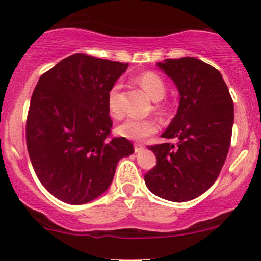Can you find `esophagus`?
<instances>
[{
  "label": "esophagus",
  "mask_w": 261,
  "mask_h": 261,
  "mask_svg": "<svg viewBox=\"0 0 261 261\" xmlns=\"http://www.w3.org/2000/svg\"><path fill=\"white\" fill-rule=\"evenodd\" d=\"M134 149H135V152H136V153H139V152H141L143 149V145H141V143H135Z\"/></svg>",
  "instance_id": "34e87169"
}]
</instances>
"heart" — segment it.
Returning a JSON list of instances; mask_svg holds the SVG:
<instances>
[{"instance_id": "b5f03b06", "label": "heart", "mask_w": 261, "mask_h": 261, "mask_svg": "<svg viewBox=\"0 0 261 261\" xmlns=\"http://www.w3.org/2000/svg\"><path fill=\"white\" fill-rule=\"evenodd\" d=\"M137 82L154 101L162 100L166 97L167 86L163 79L158 73L152 72V71L141 73L137 77ZM108 109H109L110 115L113 118H120L122 113H124L120 103V83H115L109 91V94H108ZM157 109H161V107L157 106ZM157 128L158 125L153 119L139 120V119L128 118L125 121H122L120 125H118L115 131L119 136L124 137V139L141 141L153 135L157 131Z\"/></svg>"}]
</instances>
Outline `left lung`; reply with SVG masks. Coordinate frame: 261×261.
<instances>
[{"label":"left lung","instance_id":"1","mask_svg":"<svg viewBox=\"0 0 261 261\" xmlns=\"http://www.w3.org/2000/svg\"><path fill=\"white\" fill-rule=\"evenodd\" d=\"M157 66L180 95L178 112L162 134L176 143L148 146L157 164L145 182L154 195L184 202L216 181L229 149L234 107L222 74L201 60L167 59Z\"/></svg>","mask_w":261,"mask_h":261}]
</instances>
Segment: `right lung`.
<instances>
[{"mask_svg": "<svg viewBox=\"0 0 261 261\" xmlns=\"http://www.w3.org/2000/svg\"><path fill=\"white\" fill-rule=\"evenodd\" d=\"M128 64L73 54L38 81L25 139L35 174L51 195L71 205L97 199L118 162L134 153L127 139L108 140V94Z\"/></svg>", "mask_w": 261, "mask_h": 261, "instance_id": "add662e5", "label": "right lung"}]
</instances>
